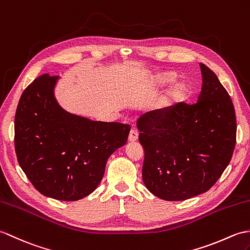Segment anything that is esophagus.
Listing matches in <instances>:
<instances>
[{
    "label": "esophagus",
    "instance_id": "1",
    "mask_svg": "<svg viewBox=\"0 0 250 250\" xmlns=\"http://www.w3.org/2000/svg\"><path fill=\"white\" fill-rule=\"evenodd\" d=\"M138 139V131L136 129H131L128 136V141L129 142H135Z\"/></svg>",
    "mask_w": 250,
    "mask_h": 250
}]
</instances>
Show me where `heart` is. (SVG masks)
I'll use <instances>...</instances> for the list:
<instances>
[{
  "mask_svg": "<svg viewBox=\"0 0 250 250\" xmlns=\"http://www.w3.org/2000/svg\"><path fill=\"white\" fill-rule=\"evenodd\" d=\"M174 80V75L171 73H160L153 76L151 80H149V84L156 85V86H162L166 85L168 83H171ZM185 95V90L184 86L182 84H176L172 88L160 97L157 103L155 104V111L157 112H166L170 109L173 108L175 104L181 103L184 98Z\"/></svg>",
  "mask_w": 250,
  "mask_h": 250,
  "instance_id": "b5f03b06",
  "label": "heart"
}]
</instances>
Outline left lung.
Segmentation results:
<instances>
[{"label":"left lung","mask_w":250,"mask_h":250,"mask_svg":"<svg viewBox=\"0 0 250 250\" xmlns=\"http://www.w3.org/2000/svg\"><path fill=\"white\" fill-rule=\"evenodd\" d=\"M198 102L149 111L138 121L144 148L142 179L153 195L182 201L208 191L229 165L236 141V118L228 92L200 63Z\"/></svg>","instance_id":"8db88e82"}]
</instances>
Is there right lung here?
<instances>
[{"mask_svg":"<svg viewBox=\"0 0 250 250\" xmlns=\"http://www.w3.org/2000/svg\"><path fill=\"white\" fill-rule=\"evenodd\" d=\"M59 77H38L22 93L15 115V149L36 189L76 201L95 190L110 155L127 142L130 126L91 121L65 111L54 97Z\"/></svg>","mask_w":250,"mask_h":250,"instance_id":"right-lung-1","label":"right lung"}]
</instances>
